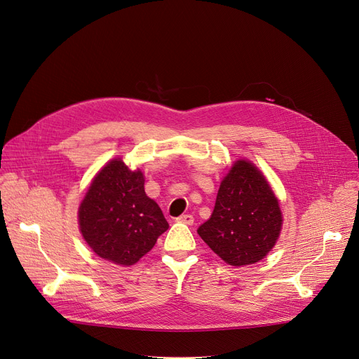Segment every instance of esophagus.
Returning a JSON list of instances; mask_svg holds the SVG:
<instances>
[{
  "mask_svg": "<svg viewBox=\"0 0 359 359\" xmlns=\"http://www.w3.org/2000/svg\"><path fill=\"white\" fill-rule=\"evenodd\" d=\"M177 222H178V223H184V224L191 226V224H194V217H192L191 214H182L181 217H178V218H177Z\"/></svg>",
  "mask_w": 359,
  "mask_h": 359,
  "instance_id": "obj_1",
  "label": "esophagus"
}]
</instances>
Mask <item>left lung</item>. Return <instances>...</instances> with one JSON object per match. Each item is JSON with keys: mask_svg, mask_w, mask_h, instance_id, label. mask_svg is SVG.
<instances>
[{"mask_svg": "<svg viewBox=\"0 0 359 359\" xmlns=\"http://www.w3.org/2000/svg\"><path fill=\"white\" fill-rule=\"evenodd\" d=\"M282 222L279 201L262 172L249 161H237L219 185L211 217L197 231L226 263L244 266L273 249Z\"/></svg>", "mask_w": 359, "mask_h": 359, "instance_id": "left-lung-1", "label": "left lung"}]
</instances>
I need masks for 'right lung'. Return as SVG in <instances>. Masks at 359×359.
<instances>
[{"instance_id":"add662e5","label":"right lung","mask_w":359,"mask_h":359,"mask_svg":"<svg viewBox=\"0 0 359 359\" xmlns=\"http://www.w3.org/2000/svg\"><path fill=\"white\" fill-rule=\"evenodd\" d=\"M144 181L141 171L114 159L90 184L79 208V224L99 257L130 266L168 230L161 208L145 194Z\"/></svg>"}]
</instances>
